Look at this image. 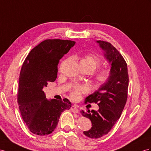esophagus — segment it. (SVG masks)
Listing matches in <instances>:
<instances>
[{"label": "esophagus", "instance_id": "obj_1", "mask_svg": "<svg viewBox=\"0 0 151 151\" xmlns=\"http://www.w3.org/2000/svg\"><path fill=\"white\" fill-rule=\"evenodd\" d=\"M71 110L73 111V112H74V113H78L79 112L78 106H77L76 105H73L71 107Z\"/></svg>", "mask_w": 151, "mask_h": 151}]
</instances>
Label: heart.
<instances>
[{"label": "heart", "mask_w": 151, "mask_h": 151, "mask_svg": "<svg viewBox=\"0 0 151 151\" xmlns=\"http://www.w3.org/2000/svg\"><path fill=\"white\" fill-rule=\"evenodd\" d=\"M80 66L86 68L90 70L91 73H93L96 69L101 65V60L98 57L91 54L85 55L80 62ZM111 75V70L109 68H103L100 69L96 73L94 76V82L97 86H101L106 83L109 80ZM88 91L86 86H80L73 88L71 91V97L73 100L80 99L81 94L86 93Z\"/></svg>", "instance_id": "1"}]
</instances>
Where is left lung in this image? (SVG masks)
Returning a JSON list of instances; mask_svg holds the SVG:
<instances>
[{
	"mask_svg": "<svg viewBox=\"0 0 151 151\" xmlns=\"http://www.w3.org/2000/svg\"><path fill=\"white\" fill-rule=\"evenodd\" d=\"M97 42L111 64V75L106 83L85 99V103H97L99 110L80 111L92 122L91 129L83 131L91 138H101L109 133L121 117L127 101L129 84L127 64L121 54L109 42L99 40Z\"/></svg>",
	"mask_w": 151,
	"mask_h": 151,
	"instance_id": "8db88e82",
	"label": "left lung"
}]
</instances>
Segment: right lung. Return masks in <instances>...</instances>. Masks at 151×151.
<instances>
[{
  "label": "right lung",
  "mask_w": 151,
  "mask_h": 151,
  "mask_svg": "<svg viewBox=\"0 0 151 151\" xmlns=\"http://www.w3.org/2000/svg\"><path fill=\"white\" fill-rule=\"evenodd\" d=\"M75 44L70 40H46L30 52L22 65L17 101L23 120L34 134L52 133L62 112L70 109L68 99L48 100L42 88L56 80L60 59Z\"/></svg>",
  "instance_id": "1"
}]
</instances>
